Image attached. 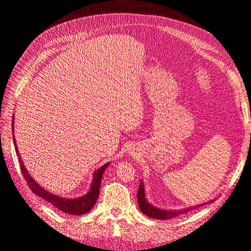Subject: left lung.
I'll use <instances>...</instances> for the list:
<instances>
[{
  "mask_svg": "<svg viewBox=\"0 0 251 251\" xmlns=\"http://www.w3.org/2000/svg\"><path fill=\"white\" fill-rule=\"evenodd\" d=\"M137 200H138V205H139V208L141 210V212H143L144 215H147L148 217H151L153 219H157V220H169L175 217H178L181 214H184V212H187L189 210H193L197 207H200L203 206L206 203H203L198 205V206H195V207H189V208H185V209H181V210H163V209H159L153 205H151L147 199H146V195H144V187L142 182H140L139 187H138V193H137ZM209 202H212L209 201ZM208 202V203H209Z\"/></svg>",
  "mask_w": 251,
  "mask_h": 251,
  "instance_id": "1",
  "label": "left lung"
}]
</instances>
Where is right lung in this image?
<instances>
[{"instance_id":"obj_1","label":"right lung","mask_w":251,"mask_h":251,"mask_svg":"<svg viewBox=\"0 0 251 251\" xmlns=\"http://www.w3.org/2000/svg\"><path fill=\"white\" fill-rule=\"evenodd\" d=\"M13 119V118H12ZM12 130H13V121H12ZM14 147H16V151L17 155L19 157V161H20V168L21 172L23 174V177L26 180L28 186L31 189L32 193L37 195L44 200L48 201L51 203L53 206H55L58 208L60 211L67 212L69 215H83L88 212L90 209H92L93 206L96 203V200L98 198V195H100V183H101V177L104 170L107 169V166L109 163L102 165L100 169H98L95 174H94V180L92 182V185H91L90 192L80 197V198L77 199H65V198H60L58 196H55L53 194H50L46 189H44L42 186H40L36 182L31 178V176L28 174L26 171L24 164H23V161L21 160V157L19 154V151L16 146V141L13 139Z\"/></svg>"}]
</instances>
